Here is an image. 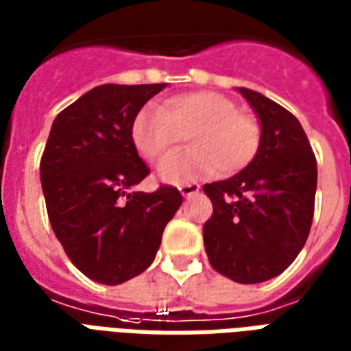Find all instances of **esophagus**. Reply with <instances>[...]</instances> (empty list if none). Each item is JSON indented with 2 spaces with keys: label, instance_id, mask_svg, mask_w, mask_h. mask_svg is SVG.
<instances>
[{
  "label": "esophagus",
  "instance_id": "esophagus-1",
  "mask_svg": "<svg viewBox=\"0 0 351 351\" xmlns=\"http://www.w3.org/2000/svg\"><path fill=\"white\" fill-rule=\"evenodd\" d=\"M179 193L183 194L185 198H191L194 194L200 193V185H198V183H186V185L179 186Z\"/></svg>",
  "mask_w": 351,
  "mask_h": 351
}]
</instances>
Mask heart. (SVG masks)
I'll return each mask as SVG.
<instances>
[{
  "mask_svg": "<svg viewBox=\"0 0 351 351\" xmlns=\"http://www.w3.org/2000/svg\"><path fill=\"white\" fill-rule=\"evenodd\" d=\"M230 97L215 91L176 95L158 106H144L130 123L134 149L149 162L172 151L183 138L191 145L166 157L158 178L170 185L191 183L219 172H241L256 158L262 145V125L250 114L237 112Z\"/></svg>",
  "mask_w": 351,
  "mask_h": 351,
  "instance_id": "1",
  "label": "heart"
}]
</instances>
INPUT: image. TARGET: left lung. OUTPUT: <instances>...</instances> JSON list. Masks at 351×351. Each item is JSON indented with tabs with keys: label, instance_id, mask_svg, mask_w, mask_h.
<instances>
[{
	"label": "left lung",
	"instance_id": "8db88e82",
	"mask_svg": "<svg viewBox=\"0 0 351 351\" xmlns=\"http://www.w3.org/2000/svg\"><path fill=\"white\" fill-rule=\"evenodd\" d=\"M239 93L262 123V145L234 178L204 185L213 204L204 247L215 271L258 284L280 275L305 247L318 166L298 117L252 89Z\"/></svg>",
	"mask_w": 351,
	"mask_h": 351
}]
</instances>
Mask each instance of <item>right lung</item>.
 Returning a JSON list of instances; mask_svg holds the SVG:
<instances>
[{
  "label": "right lung",
  "instance_id": "right-lung-1",
  "mask_svg": "<svg viewBox=\"0 0 351 351\" xmlns=\"http://www.w3.org/2000/svg\"><path fill=\"white\" fill-rule=\"evenodd\" d=\"M166 84L97 86L53 119L40 158L46 211L69 260L95 282L144 273L183 202L176 186L134 193L149 173L130 123Z\"/></svg>",
  "mask_w": 351,
  "mask_h": 351
}]
</instances>
